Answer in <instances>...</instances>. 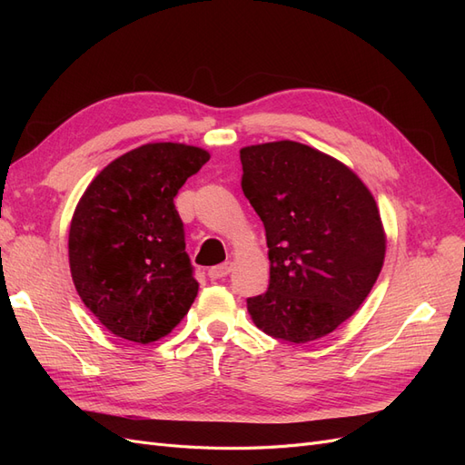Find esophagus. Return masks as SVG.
Listing matches in <instances>:
<instances>
[{"label":"esophagus","instance_id":"obj_1","mask_svg":"<svg viewBox=\"0 0 465 465\" xmlns=\"http://www.w3.org/2000/svg\"><path fill=\"white\" fill-rule=\"evenodd\" d=\"M231 270H232V265H231V262H227V263H221V265L209 267L207 275H209L211 279H223V277H227V275L231 273Z\"/></svg>","mask_w":465,"mask_h":465}]
</instances>
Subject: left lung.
Returning <instances> with one entry per match:
<instances>
[{"instance_id":"1","label":"left lung","mask_w":465,"mask_h":465,"mask_svg":"<svg viewBox=\"0 0 465 465\" xmlns=\"http://www.w3.org/2000/svg\"><path fill=\"white\" fill-rule=\"evenodd\" d=\"M242 192L265 227L270 287L246 301L267 335L308 343L369 297L386 256L378 205L362 180L297 142L241 149Z\"/></svg>"}]
</instances>
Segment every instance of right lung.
<instances>
[{
	"instance_id": "add662e5",
	"label": "right lung",
	"mask_w": 465,
	"mask_h": 465,
	"mask_svg": "<svg viewBox=\"0 0 465 465\" xmlns=\"http://www.w3.org/2000/svg\"><path fill=\"white\" fill-rule=\"evenodd\" d=\"M209 161L186 143H145L87 186L69 224V270L81 301L122 340L171 333L198 294L174 198Z\"/></svg>"
}]
</instances>
